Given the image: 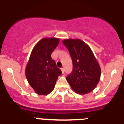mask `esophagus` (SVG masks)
Returning <instances> with one entry per match:
<instances>
[{"mask_svg": "<svg viewBox=\"0 0 124 124\" xmlns=\"http://www.w3.org/2000/svg\"><path fill=\"white\" fill-rule=\"evenodd\" d=\"M61 72H62V73H64V68H61Z\"/></svg>", "mask_w": 124, "mask_h": 124, "instance_id": "esophagus-1", "label": "esophagus"}]
</instances>
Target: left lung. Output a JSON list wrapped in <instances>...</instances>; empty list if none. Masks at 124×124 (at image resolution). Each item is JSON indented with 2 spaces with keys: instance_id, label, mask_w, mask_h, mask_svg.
I'll use <instances>...</instances> for the list:
<instances>
[{
  "instance_id": "obj_1",
  "label": "left lung",
  "mask_w": 124,
  "mask_h": 124,
  "mask_svg": "<svg viewBox=\"0 0 124 124\" xmlns=\"http://www.w3.org/2000/svg\"><path fill=\"white\" fill-rule=\"evenodd\" d=\"M63 43L68 50L73 70L66 78L71 89L79 94H86L94 89L101 74L99 64L90 47L79 39H66Z\"/></svg>"
}]
</instances>
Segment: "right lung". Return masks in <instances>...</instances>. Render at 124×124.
<instances>
[{
    "label": "right lung",
    "mask_w": 124,
    "mask_h": 124,
    "mask_svg": "<svg viewBox=\"0 0 124 124\" xmlns=\"http://www.w3.org/2000/svg\"><path fill=\"white\" fill-rule=\"evenodd\" d=\"M58 38H45L33 48L25 69L29 84L37 94L47 95L54 89L58 78L62 74L51 54L59 44Z\"/></svg>",
    "instance_id": "1"
}]
</instances>
